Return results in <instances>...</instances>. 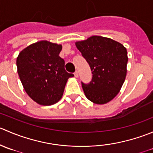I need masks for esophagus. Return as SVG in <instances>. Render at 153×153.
<instances>
[{"instance_id": "obj_1", "label": "esophagus", "mask_w": 153, "mask_h": 153, "mask_svg": "<svg viewBox=\"0 0 153 153\" xmlns=\"http://www.w3.org/2000/svg\"><path fill=\"white\" fill-rule=\"evenodd\" d=\"M74 75H75V78H78V71H75V73H74Z\"/></svg>"}]
</instances>
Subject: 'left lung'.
Segmentation results:
<instances>
[{"mask_svg": "<svg viewBox=\"0 0 153 153\" xmlns=\"http://www.w3.org/2000/svg\"><path fill=\"white\" fill-rule=\"evenodd\" d=\"M75 44L92 71L90 82H81L86 97L97 104L109 102L118 95L126 78V49L101 36H92Z\"/></svg>", "mask_w": 153, "mask_h": 153, "instance_id": "1", "label": "left lung"}]
</instances>
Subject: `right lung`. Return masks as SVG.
<instances>
[{"mask_svg": "<svg viewBox=\"0 0 153 153\" xmlns=\"http://www.w3.org/2000/svg\"><path fill=\"white\" fill-rule=\"evenodd\" d=\"M62 46L42 41L21 51L17 58L18 73L26 92L41 105H52L62 97L68 78L74 75L65 70L59 56Z\"/></svg>", "mask_w": 153, "mask_h": 153, "instance_id": "1", "label": "right lung"}]
</instances>
